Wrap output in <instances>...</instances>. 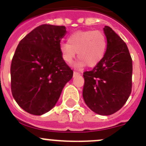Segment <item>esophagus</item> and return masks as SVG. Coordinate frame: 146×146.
Wrapping results in <instances>:
<instances>
[{"label":"esophagus","instance_id":"34e87169","mask_svg":"<svg viewBox=\"0 0 146 146\" xmlns=\"http://www.w3.org/2000/svg\"><path fill=\"white\" fill-rule=\"evenodd\" d=\"M80 73L78 72H74V77H77V76H80Z\"/></svg>","mask_w":146,"mask_h":146}]
</instances>
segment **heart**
Segmentation results:
<instances>
[{
	"label": "heart",
	"instance_id": "1",
	"mask_svg": "<svg viewBox=\"0 0 146 146\" xmlns=\"http://www.w3.org/2000/svg\"><path fill=\"white\" fill-rule=\"evenodd\" d=\"M68 42H61L59 50L61 57L67 64L72 63L77 53L80 58L77 66L93 67L105 56L107 47L106 37L100 30H80L72 33L67 38Z\"/></svg>",
	"mask_w": 146,
	"mask_h": 146
}]
</instances>
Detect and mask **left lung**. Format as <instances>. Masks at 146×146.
<instances>
[{
  "mask_svg": "<svg viewBox=\"0 0 146 146\" xmlns=\"http://www.w3.org/2000/svg\"><path fill=\"white\" fill-rule=\"evenodd\" d=\"M107 49L103 59L83 73L82 96L98 114L111 115L119 110L132 91V60L126 43L108 26L104 28Z\"/></svg>",
  "mask_w": 146,
  "mask_h": 146,
  "instance_id": "1",
  "label": "left lung"
}]
</instances>
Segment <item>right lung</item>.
Returning a JSON list of instances; mask_svg holds the SVG:
<instances>
[{"label": "right lung", "instance_id": "add662e5", "mask_svg": "<svg viewBox=\"0 0 146 146\" xmlns=\"http://www.w3.org/2000/svg\"><path fill=\"white\" fill-rule=\"evenodd\" d=\"M66 27L42 25L19 43L11 65L13 97L25 111L42 115L58 101L73 71L61 57L60 42Z\"/></svg>", "mask_w": 146, "mask_h": 146}]
</instances>
